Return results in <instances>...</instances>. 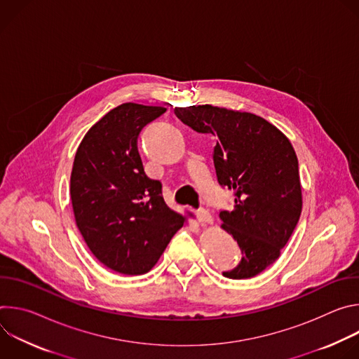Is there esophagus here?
<instances>
[{"label": "esophagus", "mask_w": 359, "mask_h": 359, "mask_svg": "<svg viewBox=\"0 0 359 359\" xmlns=\"http://www.w3.org/2000/svg\"><path fill=\"white\" fill-rule=\"evenodd\" d=\"M196 216H197V219H198L201 223H204V224H213V217H212V215H210L208 210L198 209V210L196 212Z\"/></svg>", "instance_id": "esophagus-1"}]
</instances>
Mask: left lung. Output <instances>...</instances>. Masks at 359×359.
<instances>
[{
    "mask_svg": "<svg viewBox=\"0 0 359 359\" xmlns=\"http://www.w3.org/2000/svg\"><path fill=\"white\" fill-rule=\"evenodd\" d=\"M175 114L196 132L217 137L213 155L217 180L236 194L234 209L220 212V219L243 257L223 276L243 280L260 274L281 255L302 210L291 142L273 123L248 112L193 105L177 107Z\"/></svg>",
    "mask_w": 359,
    "mask_h": 359,
    "instance_id": "8db88e82",
    "label": "left lung"
}]
</instances>
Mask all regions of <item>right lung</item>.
Returning <instances> with one entry per match:
<instances>
[{"mask_svg": "<svg viewBox=\"0 0 359 359\" xmlns=\"http://www.w3.org/2000/svg\"><path fill=\"white\" fill-rule=\"evenodd\" d=\"M165 112L126 102L100 118L75 153L69 193L76 227L95 257L121 274L150 271L187 222L165 203L162 183L146 176L137 151L140 130Z\"/></svg>", "mask_w": 359, "mask_h": 359, "instance_id": "obj_1", "label": "right lung"}]
</instances>
